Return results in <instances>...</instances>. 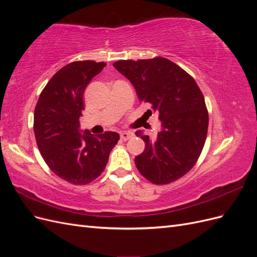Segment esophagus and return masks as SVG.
Here are the masks:
<instances>
[{
	"label": "esophagus",
	"instance_id": "esophagus-1",
	"mask_svg": "<svg viewBox=\"0 0 257 257\" xmlns=\"http://www.w3.org/2000/svg\"><path fill=\"white\" fill-rule=\"evenodd\" d=\"M134 136V134L132 133V132H123V133H121V135H120V137H121V139L122 141H128V139H131L132 137Z\"/></svg>",
	"mask_w": 257,
	"mask_h": 257
}]
</instances>
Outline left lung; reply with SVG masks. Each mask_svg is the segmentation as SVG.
I'll return each instance as SVG.
<instances>
[{"instance_id": "left-lung-1", "label": "left lung", "mask_w": 257, "mask_h": 257, "mask_svg": "<svg viewBox=\"0 0 257 257\" xmlns=\"http://www.w3.org/2000/svg\"><path fill=\"white\" fill-rule=\"evenodd\" d=\"M113 66L162 124L157 137L136 132L146 145L135 158L138 172L154 184L178 180L196 164L206 142L209 115L203 93L190 74L166 58L120 60Z\"/></svg>"}]
</instances>
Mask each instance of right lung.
I'll list each match as a JSON object with an SVG mask.
<instances>
[{"label": "right lung", "instance_id": "obj_1", "mask_svg": "<svg viewBox=\"0 0 257 257\" xmlns=\"http://www.w3.org/2000/svg\"><path fill=\"white\" fill-rule=\"evenodd\" d=\"M105 66V62L90 60L63 66L46 84L35 107L38 150L54 174L75 185L88 184L104 172L120 139L114 132L93 136L89 131H79L85 87Z\"/></svg>", "mask_w": 257, "mask_h": 257}]
</instances>
